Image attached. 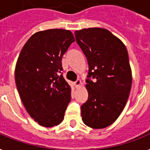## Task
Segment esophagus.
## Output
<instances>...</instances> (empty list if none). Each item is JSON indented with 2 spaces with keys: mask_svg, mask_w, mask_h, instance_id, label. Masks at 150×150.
<instances>
[{
  "mask_svg": "<svg viewBox=\"0 0 150 150\" xmlns=\"http://www.w3.org/2000/svg\"><path fill=\"white\" fill-rule=\"evenodd\" d=\"M81 86V80L80 79H77L76 81L75 82V86L76 88H79V87Z\"/></svg>",
  "mask_w": 150,
  "mask_h": 150,
  "instance_id": "esophagus-1",
  "label": "esophagus"
}]
</instances>
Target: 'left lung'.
<instances>
[{"instance_id": "left-lung-1", "label": "left lung", "mask_w": 150, "mask_h": 150, "mask_svg": "<svg viewBox=\"0 0 150 150\" xmlns=\"http://www.w3.org/2000/svg\"><path fill=\"white\" fill-rule=\"evenodd\" d=\"M75 36L89 64L86 81L89 96L81 106L82 119L90 128H104L120 116L130 93L132 78L128 51L107 29H83L75 31Z\"/></svg>"}]
</instances>
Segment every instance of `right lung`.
Masks as SVG:
<instances>
[{"label":"right lung","mask_w":150,"mask_h":150,"mask_svg":"<svg viewBox=\"0 0 150 150\" xmlns=\"http://www.w3.org/2000/svg\"><path fill=\"white\" fill-rule=\"evenodd\" d=\"M75 38L69 30L48 29L33 34L21 50L15 83L25 108L43 127L64 120L71 100V87L61 71L62 57Z\"/></svg>","instance_id":"1"}]
</instances>
